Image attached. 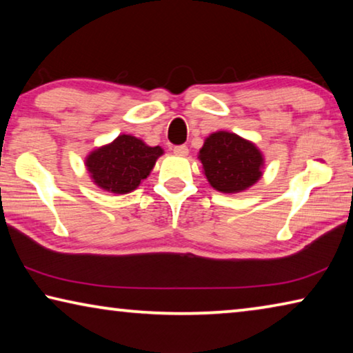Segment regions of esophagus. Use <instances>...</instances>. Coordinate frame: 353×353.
I'll list each match as a JSON object with an SVG mask.
<instances>
[{
  "label": "esophagus",
  "instance_id": "obj_1",
  "mask_svg": "<svg viewBox=\"0 0 353 353\" xmlns=\"http://www.w3.org/2000/svg\"><path fill=\"white\" fill-rule=\"evenodd\" d=\"M172 152L179 155V157H185V155H188V148L185 145H179L172 148Z\"/></svg>",
  "mask_w": 353,
  "mask_h": 353
}]
</instances>
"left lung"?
Listing matches in <instances>:
<instances>
[{
    "label": "left lung",
    "mask_w": 353,
    "mask_h": 353,
    "mask_svg": "<svg viewBox=\"0 0 353 353\" xmlns=\"http://www.w3.org/2000/svg\"><path fill=\"white\" fill-rule=\"evenodd\" d=\"M199 160L212 187L223 193H238L259 181L263 155L252 143L235 134H212L199 151Z\"/></svg>",
    "instance_id": "8db88e82"
}]
</instances>
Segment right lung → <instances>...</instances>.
I'll return each instance as SVG.
<instances>
[{
	"mask_svg": "<svg viewBox=\"0 0 353 353\" xmlns=\"http://www.w3.org/2000/svg\"><path fill=\"white\" fill-rule=\"evenodd\" d=\"M162 154L160 146L151 148L132 135H119L110 145L88 155L85 165L98 187L115 194H126L149 176Z\"/></svg>",
	"mask_w": 353,
	"mask_h": 353,
	"instance_id": "obj_1",
	"label": "right lung"
}]
</instances>
